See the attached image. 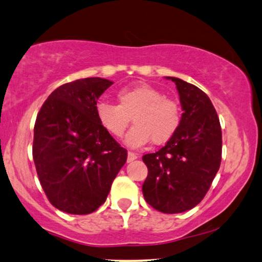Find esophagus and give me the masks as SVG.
I'll use <instances>...</instances> for the list:
<instances>
[{
	"label": "esophagus",
	"instance_id": "1",
	"mask_svg": "<svg viewBox=\"0 0 262 262\" xmlns=\"http://www.w3.org/2000/svg\"><path fill=\"white\" fill-rule=\"evenodd\" d=\"M137 158H138L137 154H134V152H130V151L128 152V158H127L128 162H133V161L137 160Z\"/></svg>",
	"mask_w": 262,
	"mask_h": 262
}]
</instances>
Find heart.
Segmentation results:
<instances>
[{"instance_id":"1","label":"heart","mask_w":262,"mask_h":262,"mask_svg":"<svg viewBox=\"0 0 262 262\" xmlns=\"http://www.w3.org/2000/svg\"><path fill=\"white\" fill-rule=\"evenodd\" d=\"M117 101L118 105L99 101L95 107L98 121L112 137L122 138L133 117L135 125L127 137L132 147H140L150 140L155 145L165 144L181 124L180 104L150 84L121 89Z\"/></svg>"}]
</instances>
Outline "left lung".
<instances>
[{
	"mask_svg": "<svg viewBox=\"0 0 262 262\" xmlns=\"http://www.w3.org/2000/svg\"><path fill=\"white\" fill-rule=\"evenodd\" d=\"M167 78L177 84L184 114L173 138L142 156L148 169L142 193L156 210L177 214L196 207L210 188L220 168L223 134L208 95L183 79Z\"/></svg>",
	"mask_w": 262,
	"mask_h": 262,
	"instance_id": "1",
	"label": "left lung"
}]
</instances>
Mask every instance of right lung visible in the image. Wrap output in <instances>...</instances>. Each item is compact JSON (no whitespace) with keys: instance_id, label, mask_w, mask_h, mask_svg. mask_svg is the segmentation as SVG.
Returning a JSON list of instances; mask_svg holds the SVG:
<instances>
[{"instance_id":"obj_1","label":"right lung","mask_w":262,"mask_h":262,"mask_svg":"<svg viewBox=\"0 0 262 262\" xmlns=\"http://www.w3.org/2000/svg\"><path fill=\"white\" fill-rule=\"evenodd\" d=\"M112 84L100 77L60 85L43 102L34 128L32 157L48 201L85 215L105 203L127 150L98 121L97 101Z\"/></svg>"}]
</instances>
